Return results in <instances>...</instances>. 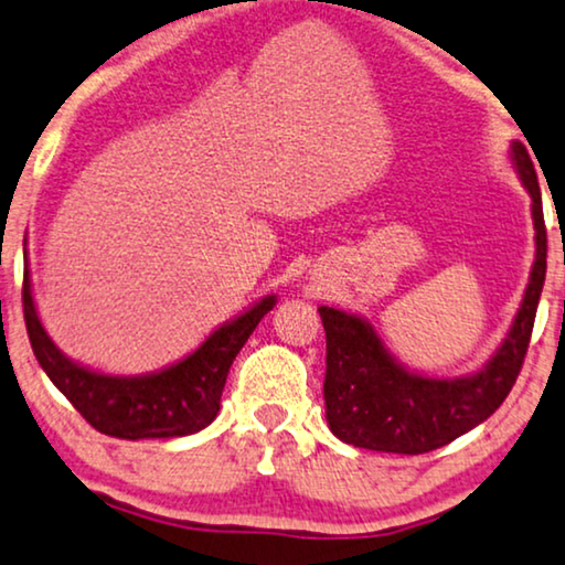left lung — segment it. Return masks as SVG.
Listing matches in <instances>:
<instances>
[{
	"label": "left lung",
	"instance_id": "8db88e82",
	"mask_svg": "<svg viewBox=\"0 0 565 565\" xmlns=\"http://www.w3.org/2000/svg\"><path fill=\"white\" fill-rule=\"evenodd\" d=\"M519 175L532 195L537 255L514 328L486 370L465 380H428L405 372L356 315L320 307L326 328V416L338 439L374 452L424 455L455 441L491 416L514 387L527 356L547 268L543 195L527 149L514 145Z\"/></svg>",
	"mask_w": 565,
	"mask_h": 565
}]
</instances>
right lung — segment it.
Segmentation results:
<instances>
[{
    "mask_svg": "<svg viewBox=\"0 0 565 565\" xmlns=\"http://www.w3.org/2000/svg\"><path fill=\"white\" fill-rule=\"evenodd\" d=\"M274 305V297L263 299L237 320L214 330L199 351L170 370L147 377H105L74 364L51 343L35 315L30 278L28 274L22 278V315L38 364L89 426L118 439H170L212 424L232 361Z\"/></svg>",
    "mask_w": 565,
    "mask_h": 565,
    "instance_id": "1",
    "label": "right lung"
}]
</instances>
